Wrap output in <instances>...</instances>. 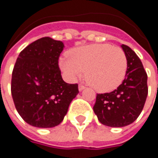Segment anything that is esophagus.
Listing matches in <instances>:
<instances>
[{"label":"esophagus","instance_id":"obj_1","mask_svg":"<svg viewBox=\"0 0 158 158\" xmlns=\"http://www.w3.org/2000/svg\"><path fill=\"white\" fill-rule=\"evenodd\" d=\"M84 88H85V86L83 85V84H80V85L78 86V90H79V91H82Z\"/></svg>","mask_w":158,"mask_h":158}]
</instances>
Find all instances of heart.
<instances>
[{"instance_id":"heart-1","label":"heart","mask_w":158,"mask_h":158,"mask_svg":"<svg viewBox=\"0 0 158 158\" xmlns=\"http://www.w3.org/2000/svg\"><path fill=\"white\" fill-rule=\"evenodd\" d=\"M59 67L68 81L75 82L85 71L84 78L90 86L99 92H108L124 80L128 60L120 47L96 44L72 50L59 60Z\"/></svg>"}]
</instances>
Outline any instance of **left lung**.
Returning <instances> with one entry per match:
<instances>
[{"label":"left lung","mask_w":158,"mask_h":158,"mask_svg":"<svg viewBox=\"0 0 158 158\" xmlns=\"http://www.w3.org/2000/svg\"><path fill=\"white\" fill-rule=\"evenodd\" d=\"M121 47L128 60L125 78L116 90L97 94L93 106L99 122L110 127H123L134 122L148 96V75L140 59L127 45Z\"/></svg>","instance_id":"8db88e82"}]
</instances>
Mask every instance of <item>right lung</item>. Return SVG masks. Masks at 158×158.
Masks as SVG:
<instances>
[{
    "instance_id": "obj_1",
    "label": "right lung",
    "mask_w": 158,
    "mask_h": 158,
    "mask_svg": "<svg viewBox=\"0 0 158 158\" xmlns=\"http://www.w3.org/2000/svg\"><path fill=\"white\" fill-rule=\"evenodd\" d=\"M61 41L43 37L29 44L19 55L13 68L11 95L20 116L32 126L59 125L78 94V84L63 81L59 58Z\"/></svg>"
}]
</instances>
